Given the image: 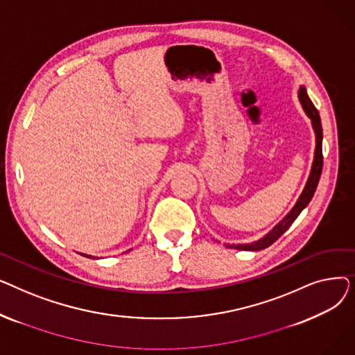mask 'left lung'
Listing matches in <instances>:
<instances>
[{
    "instance_id": "left-lung-1",
    "label": "left lung",
    "mask_w": 355,
    "mask_h": 355,
    "mask_svg": "<svg viewBox=\"0 0 355 355\" xmlns=\"http://www.w3.org/2000/svg\"><path fill=\"white\" fill-rule=\"evenodd\" d=\"M300 101L304 106V110L306 112V115L311 118L312 121V126L315 130V135H316V146H315V157H313V162H312V170L309 174V178L306 181L305 189L301 194V197L297 198L296 204L293 206V209L284 217L282 221H279L277 225L272 229V232H269L265 237H262L257 241H253V243H248V245H232L229 248H234L239 250H252V252H257V250H262L269 248L272 243L281 237L289 227L292 223L296 220V217L301 214V211L308 206L309 201L313 197V193L318 187V182L321 178V173H322V125H321V118L318 110L313 106L312 101L309 99L306 89L304 86L300 87Z\"/></svg>"
}]
</instances>
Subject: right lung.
<instances>
[{
    "instance_id": "right-lung-1",
    "label": "right lung",
    "mask_w": 355,
    "mask_h": 355,
    "mask_svg": "<svg viewBox=\"0 0 355 355\" xmlns=\"http://www.w3.org/2000/svg\"><path fill=\"white\" fill-rule=\"evenodd\" d=\"M82 256H86V257H92V256H89V254H83V253H82Z\"/></svg>"
}]
</instances>
